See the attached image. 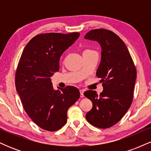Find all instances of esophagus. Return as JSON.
I'll list each match as a JSON object with an SVG mask.
<instances>
[{
  "label": "esophagus",
  "instance_id": "obj_1",
  "mask_svg": "<svg viewBox=\"0 0 151 151\" xmlns=\"http://www.w3.org/2000/svg\"><path fill=\"white\" fill-rule=\"evenodd\" d=\"M79 92H80V96L81 98L84 97V90L80 89L79 90Z\"/></svg>",
  "mask_w": 151,
  "mask_h": 151
}]
</instances>
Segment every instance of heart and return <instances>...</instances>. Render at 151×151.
<instances>
[{"label": "heart", "instance_id": "heart-1", "mask_svg": "<svg viewBox=\"0 0 151 151\" xmlns=\"http://www.w3.org/2000/svg\"><path fill=\"white\" fill-rule=\"evenodd\" d=\"M85 51H89V50H85ZM85 51H84V52H85Z\"/></svg>", "mask_w": 151, "mask_h": 151}]
</instances>
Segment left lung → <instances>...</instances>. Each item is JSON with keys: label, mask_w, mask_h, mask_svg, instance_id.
I'll return each instance as SVG.
<instances>
[{"label": "left lung", "mask_w": 151, "mask_h": 151, "mask_svg": "<svg viewBox=\"0 0 151 151\" xmlns=\"http://www.w3.org/2000/svg\"><path fill=\"white\" fill-rule=\"evenodd\" d=\"M84 38L97 41L101 47L96 77L104 87L99 95L92 90L84 93L93 104L86 119L95 127L107 129L117 124L132 104L136 69L125 43L112 31L95 29Z\"/></svg>", "instance_id": "obj_1"}]
</instances>
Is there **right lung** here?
Listing matches in <instances>:
<instances>
[{
    "label": "right lung",
    "mask_w": 151,
    "mask_h": 151,
    "mask_svg": "<svg viewBox=\"0 0 151 151\" xmlns=\"http://www.w3.org/2000/svg\"><path fill=\"white\" fill-rule=\"evenodd\" d=\"M79 32L40 34L25 46L15 72V87L22 106L32 121L48 131L67 123V110L80 96L72 86L54 90L50 77L60 70L62 53L79 37Z\"/></svg>",
    "instance_id": "right-lung-1"
}]
</instances>
